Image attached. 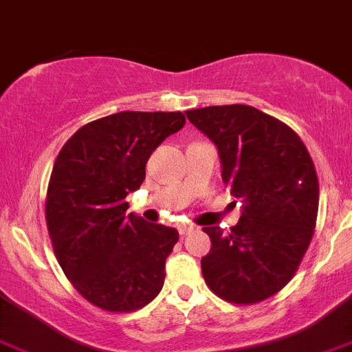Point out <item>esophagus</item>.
Masks as SVG:
<instances>
[{
	"label": "esophagus",
	"mask_w": 352,
	"mask_h": 352,
	"mask_svg": "<svg viewBox=\"0 0 352 352\" xmlns=\"http://www.w3.org/2000/svg\"><path fill=\"white\" fill-rule=\"evenodd\" d=\"M195 229H197V227L191 226V223H181V226H179V232H181V236L191 234V232H193Z\"/></svg>",
	"instance_id": "obj_1"
}]
</instances>
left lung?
Returning <instances> with one entry per match:
<instances>
[{
    "label": "left lung",
    "instance_id": "1",
    "mask_svg": "<svg viewBox=\"0 0 352 352\" xmlns=\"http://www.w3.org/2000/svg\"><path fill=\"white\" fill-rule=\"evenodd\" d=\"M186 116L217 144L221 181L243 204L229 234L202 227L211 238L200 261L204 279L227 302L268 299L295 276L317 223L311 157L290 126L250 105H212Z\"/></svg>",
    "mask_w": 352,
    "mask_h": 352
}]
</instances>
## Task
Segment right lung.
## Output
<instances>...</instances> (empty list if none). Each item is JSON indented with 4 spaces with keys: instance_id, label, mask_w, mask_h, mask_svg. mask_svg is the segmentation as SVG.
Segmentation results:
<instances>
[{
    "instance_id": "obj_1",
    "label": "right lung",
    "mask_w": 352,
    "mask_h": 352,
    "mask_svg": "<svg viewBox=\"0 0 352 352\" xmlns=\"http://www.w3.org/2000/svg\"><path fill=\"white\" fill-rule=\"evenodd\" d=\"M186 123L182 112L123 111L91 121L58 152L46 195V223L66 277L91 304L134 311L164 285L173 227L131 212L152 152Z\"/></svg>"
}]
</instances>
